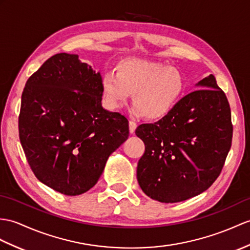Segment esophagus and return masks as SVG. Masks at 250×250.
I'll return each mask as SVG.
<instances>
[{
  "label": "esophagus",
  "instance_id": "34e87169",
  "mask_svg": "<svg viewBox=\"0 0 250 250\" xmlns=\"http://www.w3.org/2000/svg\"><path fill=\"white\" fill-rule=\"evenodd\" d=\"M136 126H137V125H136L135 121H133V120H130V121H129V129H130V132H131V133H134V132H135Z\"/></svg>",
  "mask_w": 250,
  "mask_h": 250
}]
</instances>
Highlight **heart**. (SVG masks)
<instances>
[{
    "label": "heart",
    "mask_w": 250,
    "mask_h": 250,
    "mask_svg": "<svg viewBox=\"0 0 250 250\" xmlns=\"http://www.w3.org/2000/svg\"><path fill=\"white\" fill-rule=\"evenodd\" d=\"M187 88L178 68L161 62L126 59L116 66V73L102 75V89L107 103L118 107L133 94V112L148 119H161L177 105Z\"/></svg>",
    "instance_id": "obj_1"
}]
</instances>
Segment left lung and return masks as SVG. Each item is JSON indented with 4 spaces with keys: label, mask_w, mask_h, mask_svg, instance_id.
<instances>
[{
    "label": "left lung",
    "mask_w": 250,
    "mask_h": 250,
    "mask_svg": "<svg viewBox=\"0 0 250 250\" xmlns=\"http://www.w3.org/2000/svg\"><path fill=\"white\" fill-rule=\"evenodd\" d=\"M154 124L137 126L145 144L137 181L150 198L173 204L199 195L222 172L233 126L228 99L210 74Z\"/></svg>",
    "instance_id": "8db88e82"
}]
</instances>
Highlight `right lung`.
<instances>
[{"label":"right lung","mask_w":250,"mask_h":250,"mask_svg":"<svg viewBox=\"0 0 250 250\" xmlns=\"http://www.w3.org/2000/svg\"><path fill=\"white\" fill-rule=\"evenodd\" d=\"M102 78L78 55L46 60L21 97L19 137L40 182L77 196L98 182L108 156L129 136L124 115L102 107Z\"/></svg>","instance_id":"add662e5"}]
</instances>
